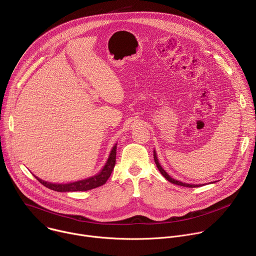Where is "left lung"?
<instances>
[{
    "instance_id": "obj_1",
    "label": "left lung",
    "mask_w": 256,
    "mask_h": 256,
    "mask_svg": "<svg viewBox=\"0 0 256 256\" xmlns=\"http://www.w3.org/2000/svg\"><path fill=\"white\" fill-rule=\"evenodd\" d=\"M154 160H155V163H156V165H157V168L159 169V171L161 172V174H162L169 182H171V184H177V186H186V188H198V186H202V184H184V182H181V181H179V180H176V179L172 178V177L162 168V166L160 165L155 150H154Z\"/></svg>"
}]
</instances>
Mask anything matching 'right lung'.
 Listing matches in <instances>:
<instances>
[{"label":"right lung","instance_id":"add662e5","mask_svg":"<svg viewBox=\"0 0 256 256\" xmlns=\"http://www.w3.org/2000/svg\"><path fill=\"white\" fill-rule=\"evenodd\" d=\"M116 144H116L114 146V148L110 152V155H109L107 162L105 163L102 170L98 174H96L92 177H89V178H86L83 180H79V181H75V182H70V184H50V182L42 180L38 177H36V178H38V180L46 188H48L52 190H54V192H86V190H90L99 188V186H103L107 181V179L110 177L112 172L114 168L116 161Z\"/></svg>","mask_w":256,"mask_h":256}]
</instances>
